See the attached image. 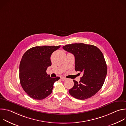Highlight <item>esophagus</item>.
I'll return each instance as SVG.
<instances>
[{
    "mask_svg": "<svg viewBox=\"0 0 126 126\" xmlns=\"http://www.w3.org/2000/svg\"><path fill=\"white\" fill-rule=\"evenodd\" d=\"M66 79L65 78V77H61V80H62V81H65V80H66Z\"/></svg>",
    "mask_w": 126,
    "mask_h": 126,
    "instance_id": "34e87169",
    "label": "esophagus"
}]
</instances>
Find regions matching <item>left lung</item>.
I'll return each instance as SVG.
<instances>
[{
  "label": "left lung",
  "mask_w": 126,
  "mask_h": 126,
  "mask_svg": "<svg viewBox=\"0 0 126 126\" xmlns=\"http://www.w3.org/2000/svg\"><path fill=\"white\" fill-rule=\"evenodd\" d=\"M63 48L74 55L75 69L83 74L79 83L73 80L74 86L69 93L79 100L91 98L101 89L107 75V67L102 52L95 46L84 43L68 44Z\"/></svg>",
  "instance_id": "obj_1"
}]
</instances>
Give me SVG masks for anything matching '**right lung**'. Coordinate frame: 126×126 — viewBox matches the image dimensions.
Segmentation results:
<instances>
[{"label":"right lung","mask_w":126,"mask_h":126,"mask_svg":"<svg viewBox=\"0 0 126 126\" xmlns=\"http://www.w3.org/2000/svg\"><path fill=\"white\" fill-rule=\"evenodd\" d=\"M60 47V45L36 46L23 54L19 65L20 82L31 98L40 100L48 97L52 92L54 83L60 79L51 78L46 73L47 68L51 66V54Z\"/></svg>","instance_id":"add662e5"}]
</instances>
